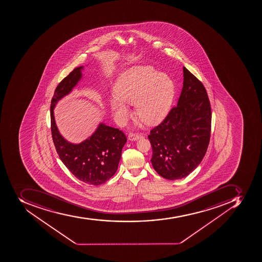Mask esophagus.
Listing matches in <instances>:
<instances>
[{"label":"esophagus","instance_id":"1","mask_svg":"<svg viewBox=\"0 0 262 262\" xmlns=\"http://www.w3.org/2000/svg\"><path fill=\"white\" fill-rule=\"evenodd\" d=\"M141 137L142 135L139 134H134V133H131V134H128V140L130 141H137L139 140V139H141Z\"/></svg>","mask_w":262,"mask_h":262}]
</instances>
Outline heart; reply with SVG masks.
I'll return each instance as SVG.
<instances>
[{"label": "heart", "instance_id": "heart-1", "mask_svg": "<svg viewBox=\"0 0 262 262\" xmlns=\"http://www.w3.org/2000/svg\"><path fill=\"white\" fill-rule=\"evenodd\" d=\"M115 96L110 107L119 123L130 116L128 104H136L137 115L147 124L162 121L168 112L174 95V85L169 75L158 73L154 67L141 65L119 75L114 85Z\"/></svg>", "mask_w": 262, "mask_h": 262}]
</instances>
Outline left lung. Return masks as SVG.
<instances>
[{"instance_id": "8db88e82", "label": "left lung", "mask_w": 262, "mask_h": 262, "mask_svg": "<svg viewBox=\"0 0 262 262\" xmlns=\"http://www.w3.org/2000/svg\"><path fill=\"white\" fill-rule=\"evenodd\" d=\"M183 88L177 106L151 130V165L163 178H185L202 162L209 146L210 103L201 81L183 68Z\"/></svg>"}]
</instances>
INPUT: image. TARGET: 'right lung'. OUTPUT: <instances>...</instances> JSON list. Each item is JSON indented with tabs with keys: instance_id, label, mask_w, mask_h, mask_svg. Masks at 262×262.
<instances>
[{
	"instance_id": "add662e5",
	"label": "right lung",
	"mask_w": 262,
	"mask_h": 262,
	"mask_svg": "<svg viewBox=\"0 0 262 262\" xmlns=\"http://www.w3.org/2000/svg\"><path fill=\"white\" fill-rule=\"evenodd\" d=\"M84 67H79L62 80L51 100L50 116L53 143L62 163L78 180L88 185H99L116 172L126 143L125 135L118 128L100 123L95 132L80 143H73L60 134L53 110L61 99L73 92L81 81Z\"/></svg>"
}]
</instances>
